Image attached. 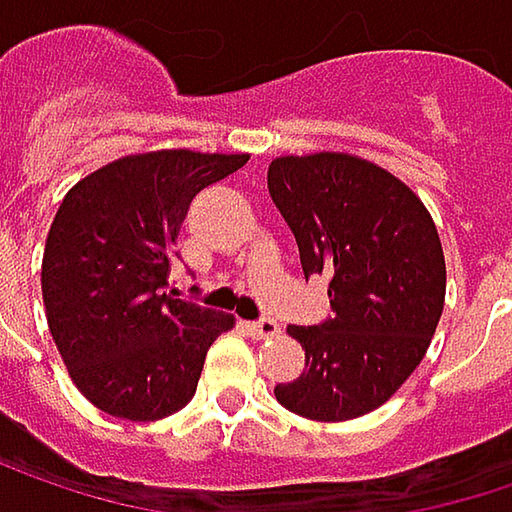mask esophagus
<instances>
[{
  "label": "esophagus",
  "mask_w": 512,
  "mask_h": 512,
  "mask_svg": "<svg viewBox=\"0 0 512 512\" xmlns=\"http://www.w3.org/2000/svg\"><path fill=\"white\" fill-rule=\"evenodd\" d=\"M246 328H249V334H252V337H257V340L278 337V331H281V325H278L275 319H257V322H246Z\"/></svg>",
  "instance_id": "obj_1"
}]
</instances>
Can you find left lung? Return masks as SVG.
I'll list each match as a JSON object with an SVG mask.
<instances>
[{"mask_svg": "<svg viewBox=\"0 0 512 512\" xmlns=\"http://www.w3.org/2000/svg\"><path fill=\"white\" fill-rule=\"evenodd\" d=\"M269 196L296 234L304 278L325 275L331 316L290 325L304 372L275 398L316 422L381 407L422 363L445 304V257L422 199L346 152L269 163Z\"/></svg>", "mask_w": 512, "mask_h": 512, "instance_id": "obj_1", "label": "left lung"}]
</instances>
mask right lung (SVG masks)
Wrapping results in <instances>:
<instances>
[{
    "mask_svg": "<svg viewBox=\"0 0 512 512\" xmlns=\"http://www.w3.org/2000/svg\"><path fill=\"white\" fill-rule=\"evenodd\" d=\"M249 155L161 149L81 178L46 237V322L72 384L99 410L155 422L181 410L231 313L175 299L169 269L190 202Z\"/></svg>",
    "mask_w": 512,
    "mask_h": 512,
    "instance_id": "1",
    "label": "right lung"
}]
</instances>
